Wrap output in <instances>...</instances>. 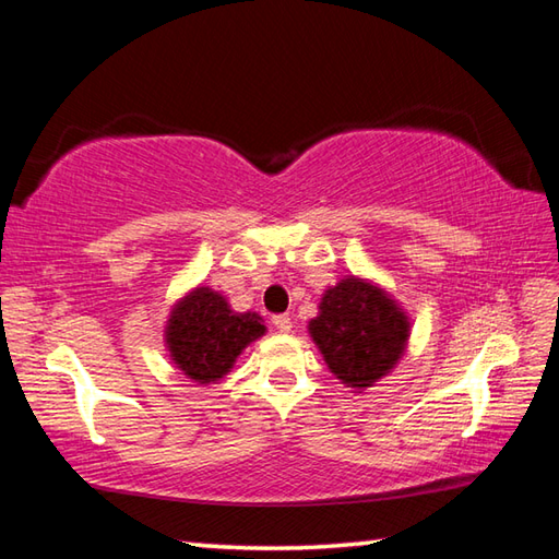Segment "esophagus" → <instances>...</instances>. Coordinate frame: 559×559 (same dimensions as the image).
Instances as JSON below:
<instances>
[{
	"label": "esophagus",
	"instance_id": "1",
	"mask_svg": "<svg viewBox=\"0 0 559 559\" xmlns=\"http://www.w3.org/2000/svg\"><path fill=\"white\" fill-rule=\"evenodd\" d=\"M271 324L276 326L281 334H288V331L293 329V319L288 314H273L271 317Z\"/></svg>",
	"mask_w": 559,
	"mask_h": 559
}]
</instances>
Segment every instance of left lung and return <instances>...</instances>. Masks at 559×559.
I'll return each instance as SVG.
<instances>
[{"label":"left lung","instance_id":"8db88e82","mask_svg":"<svg viewBox=\"0 0 559 559\" xmlns=\"http://www.w3.org/2000/svg\"><path fill=\"white\" fill-rule=\"evenodd\" d=\"M310 334L329 370L348 386H372L401 358L408 322L382 290L358 278L324 293Z\"/></svg>","mask_w":559,"mask_h":559}]
</instances>
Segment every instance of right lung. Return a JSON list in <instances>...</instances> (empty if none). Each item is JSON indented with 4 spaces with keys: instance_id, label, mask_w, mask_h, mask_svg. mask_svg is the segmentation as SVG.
Returning a JSON list of instances; mask_svg holds the SVG:
<instances>
[{
    "instance_id": "add662e5",
    "label": "right lung",
    "mask_w": 559,
    "mask_h": 559,
    "mask_svg": "<svg viewBox=\"0 0 559 559\" xmlns=\"http://www.w3.org/2000/svg\"><path fill=\"white\" fill-rule=\"evenodd\" d=\"M264 334L257 314H235L218 293L197 288L175 307L168 346L180 370L201 384L230 370L247 343Z\"/></svg>"
}]
</instances>
